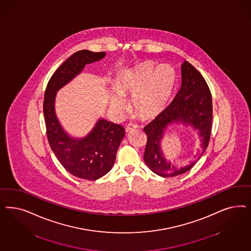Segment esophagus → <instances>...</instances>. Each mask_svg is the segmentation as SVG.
I'll return each instance as SVG.
<instances>
[{
	"label": "esophagus",
	"instance_id": "obj_1",
	"mask_svg": "<svg viewBox=\"0 0 251 251\" xmlns=\"http://www.w3.org/2000/svg\"><path fill=\"white\" fill-rule=\"evenodd\" d=\"M137 127H138L137 125H135V124H133V123H129V124L126 126V133H129V132L133 131V130L135 129V128H137Z\"/></svg>",
	"mask_w": 251,
	"mask_h": 251
}]
</instances>
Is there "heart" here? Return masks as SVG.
<instances>
[{"mask_svg":"<svg viewBox=\"0 0 251 251\" xmlns=\"http://www.w3.org/2000/svg\"><path fill=\"white\" fill-rule=\"evenodd\" d=\"M176 83V74L169 65L156 66L152 62H144L124 74L117 90L110 103L117 112L126 107L124 97L133 96L132 105L138 115L154 117L162 113L168 104Z\"/></svg>","mask_w":251,"mask_h":251,"instance_id":"b5f03b06","label":"heart"}]
</instances>
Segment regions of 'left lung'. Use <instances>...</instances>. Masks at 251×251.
<instances>
[{
    "instance_id": "1",
    "label": "left lung",
    "mask_w": 251,
    "mask_h": 251,
    "mask_svg": "<svg viewBox=\"0 0 251 251\" xmlns=\"http://www.w3.org/2000/svg\"><path fill=\"white\" fill-rule=\"evenodd\" d=\"M182 84L170 105L153 121L144 127L147 144L144 161L148 167L162 177H173L190 170L205 152L210 141L212 121V100L210 89L193 65L184 61L181 65ZM182 123L198 130L201 150L194 161L188 166L177 168L167 161L162 153L160 142L171 124Z\"/></svg>"
}]
</instances>
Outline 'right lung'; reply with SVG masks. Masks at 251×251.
<instances>
[{
	"label": "right lung",
	"instance_id": "1",
	"mask_svg": "<svg viewBox=\"0 0 251 251\" xmlns=\"http://www.w3.org/2000/svg\"><path fill=\"white\" fill-rule=\"evenodd\" d=\"M105 52L82 50L75 52L61 65L49 80L44 94L43 113L50 149L58 161L75 177L97 180L113 168L125 128L103 118L84 138H73L66 133L55 113L57 91L83 71L86 65L101 60Z\"/></svg>",
	"mask_w": 251,
	"mask_h": 251
}]
</instances>
